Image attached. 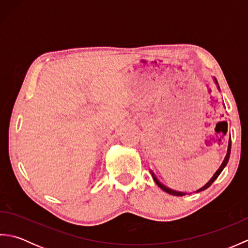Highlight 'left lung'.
<instances>
[{"instance_id": "left-lung-1", "label": "left lung", "mask_w": 248, "mask_h": 248, "mask_svg": "<svg viewBox=\"0 0 248 248\" xmlns=\"http://www.w3.org/2000/svg\"><path fill=\"white\" fill-rule=\"evenodd\" d=\"M215 82L217 83V81L215 80ZM230 151H231V139H229V143H228V150H227V155H226V156H225V159H224V161H223V163H222V165H220V167L218 168L217 170V171L214 173V176L210 179V181L205 184L204 186H202V188H199L198 191H196V193H199V192H202V191H204V189H207L209 186H211V184L217 180V177L220 175V172L223 171V170L225 168V166L227 165V163H228V161H229V156H230ZM152 177H154V180H155V182L157 184V186L159 187H161L163 191H165L166 193H168V194H170V195H175V196H184V195H186V193H180V192H176V191H173V189H170V188H168V187H166V186H163L162 183H160L159 182V180H157V179L155 177V175L154 173H152Z\"/></svg>"}]
</instances>
